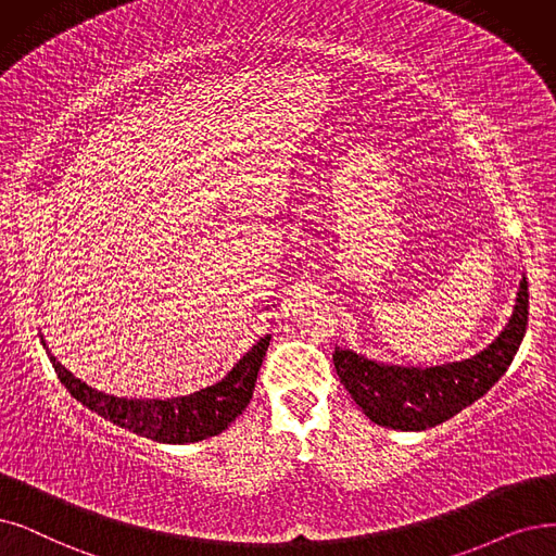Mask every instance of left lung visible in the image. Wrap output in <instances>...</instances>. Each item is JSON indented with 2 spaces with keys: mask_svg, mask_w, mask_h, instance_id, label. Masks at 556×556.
<instances>
[{
  "mask_svg": "<svg viewBox=\"0 0 556 556\" xmlns=\"http://www.w3.org/2000/svg\"><path fill=\"white\" fill-rule=\"evenodd\" d=\"M529 292L522 276L514 315L500 336L470 358L410 367L371 361L336 346L332 363L355 404L374 421L396 431H427L475 404L514 363L527 332Z\"/></svg>",
  "mask_w": 556,
  "mask_h": 556,
  "instance_id": "1",
  "label": "left lung"
}]
</instances>
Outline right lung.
Segmentation results:
<instances>
[{
	"instance_id": "right-lung-1",
	"label": "right lung",
	"mask_w": 556,
	"mask_h": 556,
	"mask_svg": "<svg viewBox=\"0 0 556 556\" xmlns=\"http://www.w3.org/2000/svg\"><path fill=\"white\" fill-rule=\"evenodd\" d=\"M269 342L271 336L260 338L218 383L170 399H127L100 392L73 376L50 351L48 355L59 381L88 410L154 442L185 445V442H198L226 431L251 404L257 371Z\"/></svg>"
}]
</instances>
